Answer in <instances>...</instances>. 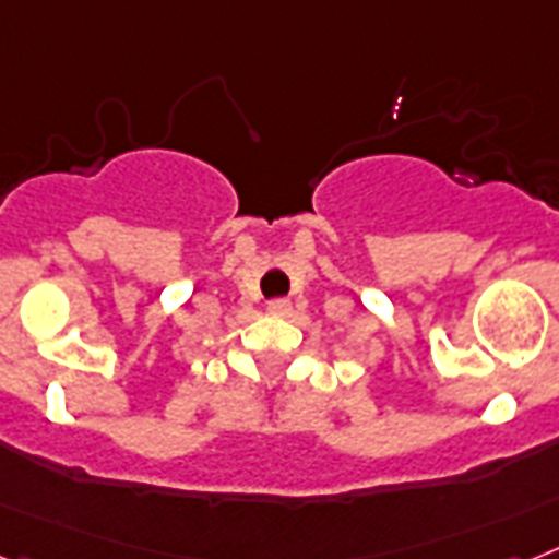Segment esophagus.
Here are the masks:
<instances>
[{
    "instance_id": "obj_1",
    "label": "esophagus",
    "mask_w": 559,
    "mask_h": 559,
    "mask_svg": "<svg viewBox=\"0 0 559 559\" xmlns=\"http://www.w3.org/2000/svg\"><path fill=\"white\" fill-rule=\"evenodd\" d=\"M266 312H270V316L287 318L289 312H293V304H289L287 298H275V301H270V304H266Z\"/></svg>"
}]
</instances>
